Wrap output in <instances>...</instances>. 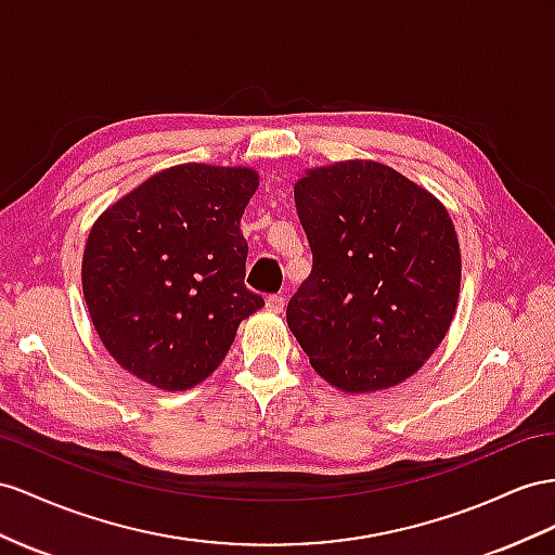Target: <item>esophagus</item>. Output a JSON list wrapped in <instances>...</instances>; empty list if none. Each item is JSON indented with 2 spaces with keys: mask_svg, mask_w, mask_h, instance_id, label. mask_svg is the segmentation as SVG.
<instances>
[{
  "mask_svg": "<svg viewBox=\"0 0 555 555\" xmlns=\"http://www.w3.org/2000/svg\"><path fill=\"white\" fill-rule=\"evenodd\" d=\"M264 305H267V309H269V311H274V314H281L283 307H286V300H283L281 295H269Z\"/></svg>",
  "mask_w": 555,
  "mask_h": 555,
  "instance_id": "1",
  "label": "esophagus"
}]
</instances>
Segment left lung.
<instances>
[{
  "label": "left lung",
  "mask_w": 555,
  "mask_h": 555,
  "mask_svg": "<svg viewBox=\"0 0 555 555\" xmlns=\"http://www.w3.org/2000/svg\"><path fill=\"white\" fill-rule=\"evenodd\" d=\"M293 194L314 267L288 302L291 333L339 391L401 385L457 311L462 253L448 208L375 159L307 168Z\"/></svg>",
  "instance_id": "1"
}]
</instances>
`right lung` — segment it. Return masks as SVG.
<instances>
[{"instance_id":"obj_1","label":"right lung","mask_w":555,"mask_h":555,"mask_svg":"<svg viewBox=\"0 0 555 555\" xmlns=\"http://www.w3.org/2000/svg\"><path fill=\"white\" fill-rule=\"evenodd\" d=\"M260 173L178 164L140 182L93 222L81 291L93 328L124 371L164 391L202 385L238 323L264 307L244 286L241 216Z\"/></svg>"}]
</instances>
